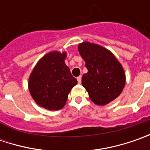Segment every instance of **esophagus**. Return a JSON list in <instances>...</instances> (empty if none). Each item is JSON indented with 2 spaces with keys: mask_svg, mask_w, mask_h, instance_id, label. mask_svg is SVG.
<instances>
[{
  "mask_svg": "<svg viewBox=\"0 0 150 150\" xmlns=\"http://www.w3.org/2000/svg\"><path fill=\"white\" fill-rule=\"evenodd\" d=\"M77 80H78V83H82V77H81V76L78 77V78H77Z\"/></svg>",
  "mask_w": 150,
  "mask_h": 150,
  "instance_id": "obj_1",
  "label": "esophagus"
}]
</instances>
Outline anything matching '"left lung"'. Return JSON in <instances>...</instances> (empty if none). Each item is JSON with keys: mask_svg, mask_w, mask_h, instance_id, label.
Listing matches in <instances>:
<instances>
[{"mask_svg": "<svg viewBox=\"0 0 150 150\" xmlns=\"http://www.w3.org/2000/svg\"><path fill=\"white\" fill-rule=\"evenodd\" d=\"M88 72L82 84L91 100L97 105H106L121 94L126 82L125 72L116 57L105 47L84 42L78 45Z\"/></svg>", "mask_w": 150, "mask_h": 150, "instance_id": "8db88e82", "label": "left lung"}]
</instances>
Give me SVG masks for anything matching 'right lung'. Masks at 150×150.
Masks as SVG:
<instances>
[{
    "mask_svg": "<svg viewBox=\"0 0 150 150\" xmlns=\"http://www.w3.org/2000/svg\"><path fill=\"white\" fill-rule=\"evenodd\" d=\"M67 52H50L38 61L28 80L32 98L40 107L59 110L66 104L68 93L78 81L65 64Z\"/></svg>",
    "mask_w": 150,
    "mask_h": 150,
    "instance_id": "1",
    "label": "right lung"
}]
</instances>
